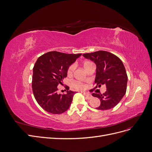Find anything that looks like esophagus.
Listing matches in <instances>:
<instances>
[{
    "label": "esophagus",
    "mask_w": 152,
    "mask_h": 152,
    "mask_svg": "<svg viewBox=\"0 0 152 152\" xmlns=\"http://www.w3.org/2000/svg\"><path fill=\"white\" fill-rule=\"evenodd\" d=\"M83 94H84V95H85V97H86V99H90L92 98V96H91V95L89 94H88V93H83Z\"/></svg>",
    "instance_id": "esophagus-1"
}]
</instances>
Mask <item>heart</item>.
<instances>
[{
  "instance_id": "1",
  "label": "heart",
  "mask_w": 152,
  "mask_h": 152,
  "mask_svg": "<svg viewBox=\"0 0 152 152\" xmlns=\"http://www.w3.org/2000/svg\"><path fill=\"white\" fill-rule=\"evenodd\" d=\"M92 62L89 61H86L83 63V66L84 67H86V66H88L89 64L91 63ZM75 64H71L69 67L68 68H67V75L68 76H71L72 75L73 72H74L75 69ZM71 85L73 88H75L76 89H84L85 88V86L83 85V84L81 83H79V82H77V81H73L72 82V84Z\"/></svg>"
}]
</instances>
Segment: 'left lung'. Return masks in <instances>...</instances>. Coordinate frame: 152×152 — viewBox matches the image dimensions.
Returning a JSON list of instances; mask_svg holds the SVG:
<instances>
[{"instance_id": "1", "label": "left lung", "mask_w": 152, "mask_h": 152, "mask_svg": "<svg viewBox=\"0 0 152 152\" xmlns=\"http://www.w3.org/2000/svg\"><path fill=\"white\" fill-rule=\"evenodd\" d=\"M84 57L89 59L96 64V86L91 89L105 85L106 90L101 93H92L94 97L100 99V105L96 109L106 110L113 108L119 103L126 91L128 76L121 60L116 55L105 50H98L91 53L83 54Z\"/></svg>"}]
</instances>
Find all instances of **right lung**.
Returning <instances> with one entry per match:
<instances>
[{
  "instance_id": "1",
  "label": "right lung",
  "mask_w": 152,
  "mask_h": 152,
  "mask_svg": "<svg viewBox=\"0 0 152 152\" xmlns=\"http://www.w3.org/2000/svg\"><path fill=\"white\" fill-rule=\"evenodd\" d=\"M81 55L50 51L36 61L33 67L32 91L37 103L48 113L61 114L69 108L76 91L66 86L67 93L59 94L58 86L63 85L68 67Z\"/></svg>"
}]
</instances>
